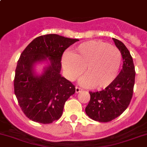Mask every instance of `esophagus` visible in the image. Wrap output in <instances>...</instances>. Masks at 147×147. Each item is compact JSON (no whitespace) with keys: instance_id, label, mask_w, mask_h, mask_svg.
<instances>
[{"instance_id":"obj_1","label":"esophagus","mask_w":147,"mask_h":147,"mask_svg":"<svg viewBox=\"0 0 147 147\" xmlns=\"http://www.w3.org/2000/svg\"><path fill=\"white\" fill-rule=\"evenodd\" d=\"M82 90V89H81V88H78V87H75V92H76V93H78V92H81Z\"/></svg>"}]
</instances>
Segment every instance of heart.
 Returning <instances> with one entry per match:
<instances>
[{
  "label": "heart",
  "instance_id": "heart-1",
  "mask_svg": "<svg viewBox=\"0 0 147 147\" xmlns=\"http://www.w3.org/2000/svg\"><path fill=\"white\" fill-rule=\"evenodd\" d=\"M122 56L115 47L101 41L92 40L78 45L72 53L67 52L62 65L69 80L81 78L82 86L101 89L110 85L117 78Z\"/></svg>",
  "mask_w": 147,
  "mask_h": 147
}]
</instances>
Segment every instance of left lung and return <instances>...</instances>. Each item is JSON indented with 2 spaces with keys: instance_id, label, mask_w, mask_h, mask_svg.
<instances>
[{
  "instance_id": "1",
  "label": "left lung",
  "mask_w": 147,
  "mask_h": 147,
  "mask_svg": "<svg viewBox=\"0 0 147 147\" xmlns=\"http://www.w3.org/2000/svg\"><path fill=\"white\" fill-rule=\"evenodd\" d=\"M123 58V68L117 78L105 89L89 92L90 100L85 113L91 119L109 122L119 117L128 108L133 95L135 82V67L131 54L124 44L113 38Z\"/></svg>"
}]
</instances>
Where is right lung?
I'll list each match as a JSON object with an SVG mask.
<instances>
[{"instance_id": "obj_1", "label": "right lung", "mask_w": 147, "mask_h": 147, "mask_svg": "<svg viewBox=\"0 0 147 147\" xmlns=\"http://www.w3.org/2000/svg\"><path fill=\"white\" fill-rule=\"evenodd\" d=\"M79 39L57 34L34 39L21 53L17 62L14 92L24 114L33 121L51 123L58 120L67 100L75 92L71 82L61 75L63 52ZM45 62L42 73L35 65Z\"/></svg>"}]
</instances>
